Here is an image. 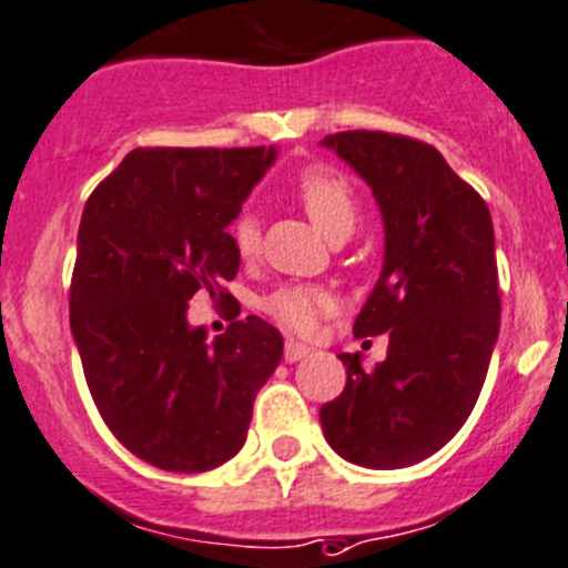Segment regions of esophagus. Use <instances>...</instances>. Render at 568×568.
<instances>
[{
    "instance_id": "34e87169",
    "label": "esophagus",
    "mask_w": 568,
    "mask_h": 568,
    "mask_svg": "<svg viewBox=\"0 0 568 568\" xmlns=\"http://www.w3.org/2000/svg\"><path fill=\"white\" fill-rule=\"evenodd\" d=\"M311 352L313 349L307 344H300V341H285V361H288V363L302 361V357H307Z\"/></svg>"
}]
</instances>
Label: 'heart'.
Returning <instances> with one entry per match:
<instances>
[{
    "label": "heart",
    "mask_w": 568,
    "mask_h": 568,
    "mask_svg": "<svg viewBox=\"0 0 568 568\" xmlns=\"http://www.w3.org/2000/svg\"><path fill=\"white\" fill-rule=\"evenodd\" d=\"M296 196H300L311 222L318 227V233H324L327 239L344 233V230H355L357 202L349 183L341 174L329 172V169H311L296 180ZM230 235H233V244L241 257L255 255L257 244H261V227L250 211H241L235 216ZM261 307L280 327L307 335L316 329L324 313L333 307V296L322 285L288 283L274 288L261 302Z\"/></svg>",
    "instance_id": "heart-1"
}]
</instances>
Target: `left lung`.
Wrapping results in <instances>:
<instances>
[{
    "mask_svg": "<svg viewBox=\"0 0 568 568\" xmlns=\"http://www.w3.org/2000/svg\"><path fill=\"white\" fill-rule=\"evenodd\" d=\"M372 189L383 216V268L355 335L388 333V357L363 368L341 355L346 385L322 405L344 460L405 469L464 427L499 335V283L488 205L430 144L372 130L322 141Z\"/></svg>",
    "mask_w": 568,
    "mask_h": 568,
    "instance_id": "obj_1",
    "label": "left lung"
}]
</instances>
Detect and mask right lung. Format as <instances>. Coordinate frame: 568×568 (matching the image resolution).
<instances>
[{"label":"right lung","instance_id":"add662e5","mask_svg":"<svg viewBox=\"0 0 568 568\" xmlns=\"http://www.w3.org/2000/svg\"><path fill=\"white\" fill-rule=\"evenodd\" d=\"M274 146L132 150L82 211L71 335L104 424L146 464L207 471L246 442L252 405L283 357V335L246 316L207 341L189 324L196 291L230 294L227 233Z\"/></svg>","mask_w":568,"mask_h":568}]
</instances>
